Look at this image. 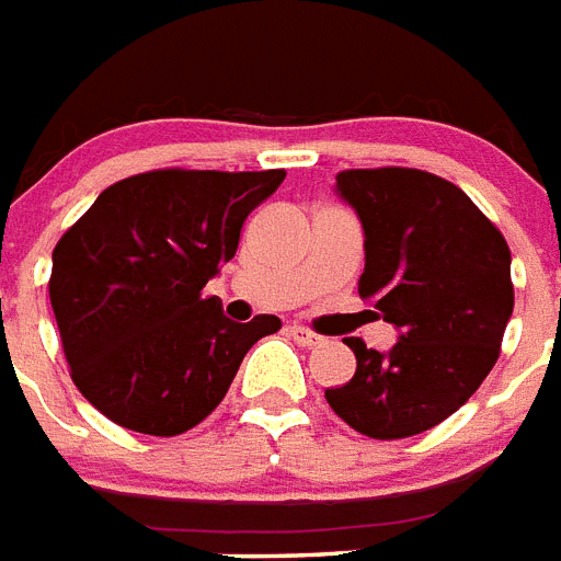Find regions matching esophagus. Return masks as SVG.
Masks as SVG:
<instances>
[{
    "instance_id": "obj_1",
    "label": "esophagus",
    "mask_w": 561,
    "mask_h": 561,
    "mask_svg": "<svg viewBox=\"0 0 561 561\" xmlns=\"http://www.w3.org/2000/svg\"><path fill=\"white\" fill-rule=\"evenodd\" d=\"M289 335H293L298 344H304V347H316V344L324 342L321 335L312 333V330H307V327H301V324H289Z\"/></svg>"
}]
</instances>
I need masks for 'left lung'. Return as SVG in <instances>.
<instances>
[{"instance_id": "left-lung-1", "label": "left lung", "mask_w": 561, "mask_h": 561, "mask_svg": "<svg viewBox=\"0 0 561 561\" xmlns=\"http://www.w3.org/2000/svg\"><path fill=\"white\" fill-rule=\"evenodd\" d=\"M335 194L365 231L362 301L397 327L388 353L344 339L356 374L324 397L376 440L423 434L472 397L513 316L510 245L446 179L411 168L344 170Z\"/></svg>"}]
</instances>
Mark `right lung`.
<instances>
[{"mask_svg":"<svg viewBox=\"0 0 561 561\" xmlns=\"http://www.w3.org/2000/svg\"><path fill=\"white\" fill-rule=\"evenodd\" d=\"M284 170H150L121 179L60 237L51 309L71 379L129 432L173 437L222 402L280 318L237 324L203 286L234 257L240 228Z\"/></svg>","mask_w":561,"mask_h":561,"instance_id":"right-lung-1","label":"right lung"}]
</instances>
